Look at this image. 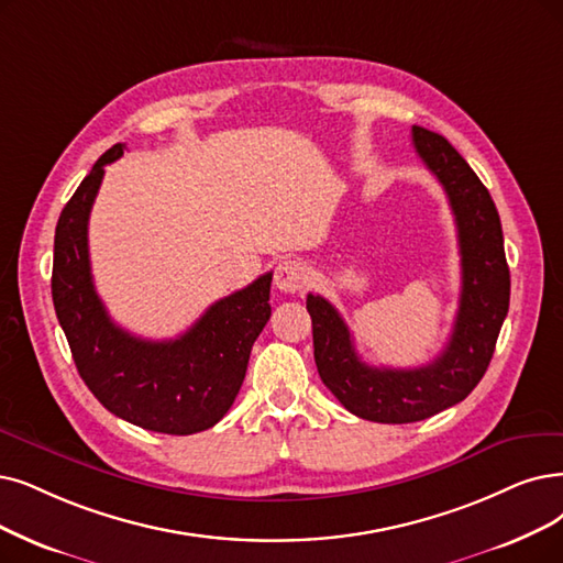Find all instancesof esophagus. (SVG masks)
I'll use <instances>...</instances> for the list:
<instances>
[{"label":"esophagus","mask_w":563,"mask_h":563,"mask_svg":"<svg viewBox=\"0 0 563 563\" xmlns=\"http://www.w3.org/2000/svg\"><path fill=\"white\" fill-rule=\"evenodd\" d=\"M309 279V267L300 258H284L275 267V284L284 294H298Z\"/></svg>","instance_id":"1"}]
</instances>
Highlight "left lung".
<instances>
[{
    "instance_id": "1",
    "label": "left lung",
    "mask_w": 563,
    "mask_h": 563,
    "mask_svg": "<svg viewBox=\"0 0 563 563\" xmlns=\"http://www.w3.org/2000/svg\"><path fill=\"white\" fill-rule=\"evenodd\" d=\"M411 139L424 166L441 183L457 223L462 290L445 349L422 367H372L355 353L340 311L321 296H307L321 380L353 416L393 424L430 418L478 386L510 302L501 221L489 191L439 133L413 126Z\"/></svg>"
}]
</instances>
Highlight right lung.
Returning <instances> with one entry per match:
<instances>
[{"mask_svg": "<svg viewBox=\"0 0 563 563\" xmlns=\"http://www.w3.org/2000/svg\"><path fill=\"white\" fill-rule=\"evenodd\" d=\"M124 154L112 145L64 206L55 229L53 302L85 386L118 418L162 434L210 430L240 393L256 336L269 321L265 273L217 300L177 340L152 342L112 323L89 267L87 221L103 170Z\"/></svg>", "mask_w": 563, "mask_h": 563, "instance_id": "obj_1", "label": "right lung"}]
</instances>
